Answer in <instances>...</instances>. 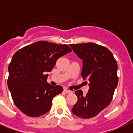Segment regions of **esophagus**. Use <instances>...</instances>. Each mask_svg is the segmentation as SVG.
<instances>
[{"mask_svg": "<svg viewBox=\"0 0 133 133\" xmlns=\"http://www.w3.org/2000/svg\"><path fill=\"white\" fill-rule=\"evenodd\" d=\"M64 92L67 94H70V93H72V91L71 90H69L68 89H64Z\"/></svg>", "mask_w": 133, "mask_h": 133, "instance_id": "1", "label": "esophagus"}]
</instances>
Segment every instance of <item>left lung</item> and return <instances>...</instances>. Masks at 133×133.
I'll use <instances>...</instances> for the list:
<instances>
[{
  "mask_svg": "<svg viewBox=\"0 0 133 133\" xmlns=\"http://www.w3.org/2000/svg\"><path fill=\"white\" fill-rule=\"evenodd\" d=\"M70 46L83 61L81 77L89 81L86 95L81 90L75 91L78 101L72 112L83 119L94 117L111 102L118 84L117 63L112 52L103 46L93 43Z\"/></svg>",
  "mask_w": 133,
  "mask_h": 133,
  "instance_id": "obj_1",
  "label": "left lung"
}]
</instances>
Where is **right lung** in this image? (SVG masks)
<instances>
[{
	"label": "right lung",
	"instance_id": "right-lung-1",
	"mask_svg": "<svg viewBox=\"0 0 133 133\" xmlns=\"http://www.w3.org/2000/svg\"><path fill=\"white\" fill-rule=\"evenodd\" d=\"M72 52L67 45L40 41L16 52L8 66L7 85L14 104L32 117L47 113L52 99L63 92L61 85L47 82L48 75L61 56Z\"/></svg>",
	"mask_w": 133,
	"mask_h": 133
}]
</instances>
